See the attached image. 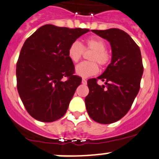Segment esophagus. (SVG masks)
Here are the masks:
<instances>
[{
	"label": "esophagus",
	"mask_w": 159,
	"mask_h": 159,
	"mask_svg": "<svg viewBox=\"0 0 159 159\" xmlns=\"http://www.w3.org/2000/svg\"><path fill=\"white\" fill-rule=\"evenodd\" d=\"M82 84H87V80L85 79H83L82 80Z\"/></svg>",
	"instance_id": "1"
}]
</instances>
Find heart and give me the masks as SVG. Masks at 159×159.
I'll use <instances>...</instances> for the list:
<instances>
[{"label": "heart", "mask_w": 159, "mask_h": 159, "mask_svg": "<svg viewBox=\"0 0 159 159\" xmlns=\"http://www.w3.org/2000/svg\"><path fill=\"white\" fill-rule=\"evenodd\" d=\"M107 44L100 38L92 37L85 40L83 46L79 41H74L70 44L67 49V55L70 60L74 63L79 62L82 59L85 51H92L90 54L89 60L91 61L83 62L75 67V71L79 75L89 77L99 72V67H106L111 61V55L106 50Z\"/></svg>", "instance_id": "heart-1"}]
</instances>
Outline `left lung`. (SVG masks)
<instances>
[{
    "mask_svg": "<svg viewBox=\"0 0 159 159\" xmlns=\"http://www.w3.org/2000/svg\"><path fill=\"white\" fill-rule=\"evenodd\" d=\"M110 42L111 63L97 78L89 79L85 105L89 116L102 124L115 123L129 111L140 89L143 73L141 52L137 43L121 29L92 30ZM106 86H99L98 80Z\"/></svg>",
    "mask_w": 159,
    "mask_h": 159,
    "instance_id": "left-lung-1",
    "label": "left lung"
}]
</instances>
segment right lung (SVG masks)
Masks as SVG:
<instances>
[{
	"mask_svg": "<svg viewBox=\"0 0 159 159\" xmlns=\"http://www.w3.org/2000/svg\"><path fill=\"white\" fill-rule=\"evenodd\" d=\"M88 29L43 25L25 40L16 63V87L28 113L51 123L65 115L82 78L67 49Z\"/></svg>",
	"mask_w": 159,
	"mask_h": 159,
	"instance_id": "obj_1",
	"label": "right lung"
}]
</instances>
